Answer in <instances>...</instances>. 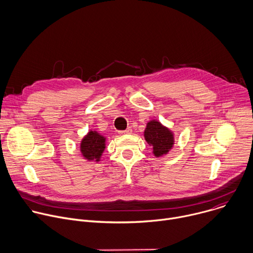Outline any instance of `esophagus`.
<instances>
[{"mask_svg":"<svg viewBox=\"0 0 253 253\" xmlns=\"http://www.w3.org/2000/svg\"><path fill=\"white\" fill-rule=\"evenodd\" d=\"M120 135H125V134H131L132 133V129L130 127H128L126 130H123V131H119L118 132Z\"/></svg>","mask_w":253,"mask_h":253,"instance_id":"34e87169","label":"esophagus"}]
</instances>
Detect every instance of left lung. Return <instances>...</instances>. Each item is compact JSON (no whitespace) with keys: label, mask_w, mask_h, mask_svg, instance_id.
Returning <instances> with one entry per match:
<instances>
[{"label":"left lung","mask_w":253,"mask_h":253,"mask_svg":"<svg viewBox=\"0 0 253 253\" xmlns=\"http://www.w3.org/2000/svg\"><path fill=\"white\" fill-rule=\"evenodd\" d=\"M144 138L152 147V153L157 158L166 156L175 144L173 131L156 119L147 122L144 130Z\"/></svg>","instance_id":"8db88e82"}]
</instances>
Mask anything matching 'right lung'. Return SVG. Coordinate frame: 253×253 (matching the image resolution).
<instances>
[{"label": "right lung", "instance_id": "right-lung-1", "mask_svg": "<svg viewBox=\"0 0 253 253\" xmlns=\"http://www.w3.org/2000/svg\"><path fill=\"white\" fill-rule=\"evenodd\" d=\"M106 137L96 130H90L80 142V152L83 159L99 162L106 148Z\"/></svg>", "mask_w": 253, "mask_h": 253}]
</instances>
